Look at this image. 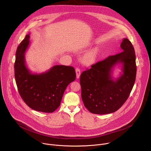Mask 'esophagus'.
Here are the masks:
<instances>
[{"instance_id": "esophagus-1", "label": "esophagus", "mask_w": 151, "mask_h": 151, "mask_svg": "<svg viewBox=\"0 0 151 151\" xmlns=\"http://www.w3.org/2000/svg\"><path fill=\"white\" fill-rule=\"evenodd\" d=\"M76 78L77 79H79L81 75V70L79 68L76 69Z\"/></svg>"}]
</instances>
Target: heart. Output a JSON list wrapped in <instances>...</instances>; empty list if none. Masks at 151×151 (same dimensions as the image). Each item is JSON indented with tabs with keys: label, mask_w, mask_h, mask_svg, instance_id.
<instances>
[{
	"label": "heart",
	"mask_w": 151,
	"mask_h": 151,
	"mask_svg": "<svg viewBox=\"0 0 151 151\" xmlns=\"http://www.w3.org/2000/svg\"><path fill=\"white\" fill-rule=\"evenodd\" d=\"M98 51L96 48L92 49L86 53L83 58V61L86 64H91L94 63L97 58Z\"/></svg>",
	"instance_id": "obj_1"
}]
</instances>
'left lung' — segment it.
I'll return each mask as SVG.
<instances>
[{
    "instance_id": "8db88e82",
    "label": "left lung",
    "mask_w": 151,
    "mask_h": 151,
    "mask_svg": "<svg viewBox=\"0 0 151 151\" xmlns=\"http://www.w3.org/2000/svg\"><path fill=\"white\" fill-rule=\"evenodd\" d=\"M122 52L97 62L83 71L80 77L81 97L85 107L95 114L113 113L124 104L134 86L136 76L134 49L131 42L124 38ZM122 64V73L114 79V67Z\"/></svg>"
}]
</instances>
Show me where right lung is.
<instances>
[{
	"label": "right lung",
	"instance_id": "1",
	"mask_svg": "<svg viewBox=\"0 0 151 151\" xmlns=\"http://www.w3.org/2000/svg\"><path fill=\"white\" fill-rule=\"evenodd\" d=\"M30 33L18 45L14 64L15 79L19 94L31 109L51 113L59 106L68 85L76 79L72 66L55 65L45 72L32 73L25 62V54L30 44Z\"/></svg>",
	"mask_w": 151,
	"mask_h": 151
}]
</instances>
